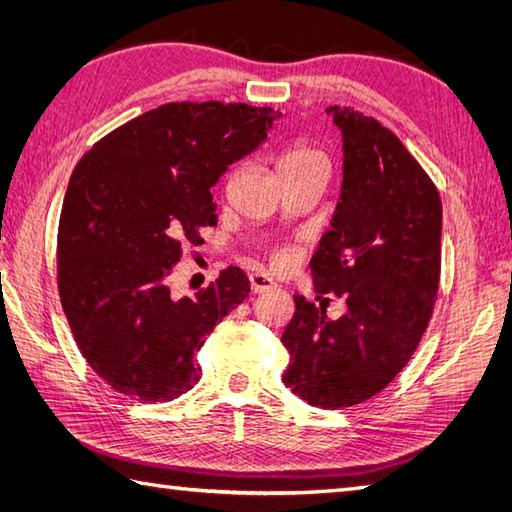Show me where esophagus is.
Masks as SVG:
<instances>
[{"instance_id": "34e87169", "label": "esophagus", "mask_w": 512, "mask_h": 512, "mask_svg": "<svg viewBox=\"0 0 512 512\" xmlns=\"http://www.w3.org/2000/svg\"><path fill=\"white\" fill-rule=\"evenodd\" d=\"M248 279H250V290L255 292V295H259V292H268V290H273L277 284L273 279H270L268 275H262V273H253V275H248Z\"/></svg>"}]
</instances>
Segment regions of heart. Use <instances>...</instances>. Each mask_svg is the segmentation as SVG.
I'll return each instance as SVG.
<instances>
[{
    "instance_id": "obj_1",
    "label": "heart",
    "mask_w": 512,
    "mask_h": 512,
    "mask_svg": "<svg viewBox=\"0 0 512 512\" xmlns=\"http://www.w3.org/2000/svg\"><path fill=\"white\" fill-rule=\"evenodd\" d=\"M317 162H325L321 151H317L314 147L306 145V143H295L286 147L284 151H281L279 156V176H284V173H290V171H299V169H306L310 165H317ZM275 264L277 266H284L286 264V255H277L275 257Z\"/></svg>"
}]
</instances>
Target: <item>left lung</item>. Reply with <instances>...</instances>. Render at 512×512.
Returning <instances> with one entry per match:
<instances>
[{
    "mask_svg": "<svg viewBox=\"0 0 512 512\" xmlns=\"http://www.w3.org/2000/svg\"><path fill=\"white\" fill-rule=\"evenodd\" d=\"M325 114L343 136V184L310 268L314 290L345 297L347 312L330 319L295 295L281 343L290 352L286 387L308 405L341 409L385 389L427 330L440 284L442 202L387 127L350 107Z\"/></svg>",
    "mask_w": 512,
    "mask_h": 512,
    "instance_id": "left-lung-1",
    "label": "left lung"
}]
</instances>
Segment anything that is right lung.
Here are the masks:
<instances>
[{
	"instance_id": "right-lung-1",
	"label": "right lung",
	"mask_w": 512,
	"mask_h": 512,
	"mask_svg": "<svg viewBox=\"0 0 512 512\" xmlns=\"http://www.w3.org/2000/svg\"><path fill=\"white\" fill-rule=\"evenodd\" d=\"M281 112L246 103H167L101 138L65 191L59 295L90 367L134 400L169 402L198 383L193 354L250 292L228 266L193 297H173L182 242L215 224V187L266 143Z\"/></svg>"
}]
</instances>
